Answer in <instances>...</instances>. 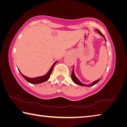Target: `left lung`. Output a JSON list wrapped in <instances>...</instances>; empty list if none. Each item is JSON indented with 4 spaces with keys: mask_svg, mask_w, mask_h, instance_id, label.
<instances>
[{
    "mask_svg": "<svg viewBox=\"0 0 127 127\" xmlns=\"http://www.w3.org/2000/svg\"><path fill=\"white\" fill-rule=\"evenodd\" d=\"M96 31H98V30H96ZM98 33H99V34H100V35H102V36H103V37H104V38L105 39L104 36L103 35V34L102 33H101L100 32H98ZM71 79H72V80H73V81L74 82V83H75V84H78V85H79V86H85V87H91V86H94V85H95V84L97 83L100 80V79H98V80H96V81L94 82L93 83L91 84L86 85V84H83V83H82L79 81V80L78 79V78L75 77V74H74V68H73V71H72V73H71Z\"/></svg>",
    "mask_w": 127,
    "mask_h": 127,
    "instance_id": "left-lung-1",
    "label": "left lung"
}]
</instances>
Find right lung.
Returning a JSON list of instances; mask_svg holds the SVG:
<instances>
[{
  "label": "right lung",
  "mask_w": 127,
  "mask_h": 127,
  "mask_svg": "<svg viewBox=\"0 0 127 127\" xmlns=\"http://www.w3.org/2000/svg\"><path fill=\"white\" fill-rule=\"evenodd\" d=\"M57 62H56L55 63L53 64V65L52 66L51 68L50 69V70H49V71L45 75H43V76H41V77H36V78H30L26 77V76L24 75L23 74H22L20 73V71H19L20 73L21 74V75L23 76V77L24 79L27 80V82H28L30 83H32V84H40L41 83H43L45 81H47L48 79H49V78L50 76V74H51L52 73V71L53 69V67L55 64H56Z\"/></svg>",
  "instance_id": "add662e5"
}]
</instances>
